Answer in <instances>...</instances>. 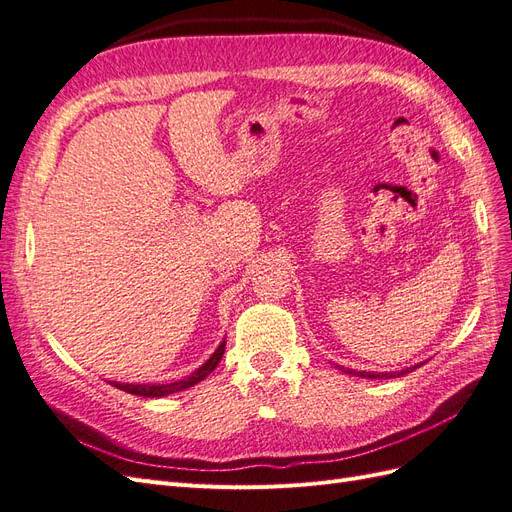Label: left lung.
Instances as JSON below:
<instances>
[{
  "label": "left lung",
  "mask_w": 512,
  "mask_h": 512,
  "mask_svg": "<svg viewBox=\"0 0 512 512\" xmlns=\"http://www.w3.org/2000/svg\"><path fill=\"white\" fill-rule=\"evenodd\" d=\"M344 370V368H342ZM348 374H355V376H363V378H391V376H400V374H406L409 370L404 372H391V374H376V372H355V370H344Z\"/></svg>",
  "instance_id": "8db88e82"
}]
</instances>
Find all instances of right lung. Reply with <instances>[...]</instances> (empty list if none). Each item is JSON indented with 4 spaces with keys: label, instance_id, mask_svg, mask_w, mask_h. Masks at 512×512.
Masks as SVG:
<instances>
[{
    "label": "right lung",
    "instance_id": "right-lung-1",
    "mask_svg": "<svg viewBox=\"0 0 512 512\" xmlns=\"http://www.w3.org/2000/svg\"><path fill=\"white\" fill-rule=\"evenodd\" d=\"M222 355H225V342H222V344L218 346V350L214 352L212 357L207 359V363L201 365L199 370L192 372V374L186 376V378H181V381H177V383H168V385H125V383L121 385V383H116L114 387H119V389H123V391H127V393H134V396L162 398V396H168V393H175V391L188 389V387H192V385H196V383H201L205 376H209V374L214 372V368L220 363Z\"/></svg>",
    "mask_w": 512,
    "mask_h": 512
}]
</instances>
